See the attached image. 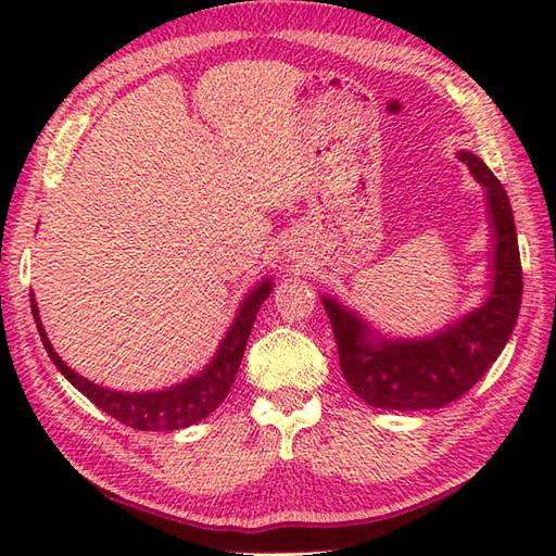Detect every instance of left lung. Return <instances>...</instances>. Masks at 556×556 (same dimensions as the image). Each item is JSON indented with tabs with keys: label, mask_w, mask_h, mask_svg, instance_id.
<instances>
[{
	"label": "left lung",
	"mask_w": 556,
	"mask_h": 556,
	"mask_svg": "<svg viewBox=\"0 0 556 556\" xmlns=\"http://www.w3.org/2000/svg\"><path fill=\"white\" fill-rule=\"evenodd\" d=\"M456 157L485 188L490 215V293L480 308L430 337L389 339L344 303L320 296L332 323L341 372L353 392L375 408H442L464 396L500 358L521 311L523 275L509 195L473 152L458 150Z\"/></svg>",
	"instance_id": "1"
}]
</instances>
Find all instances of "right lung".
<instances>
[{
    "label": "right lung",
    "mask_w": 556,
    "mask_h": 556,
    "mask_svg": "<svg viewBox=\"0 0 556 556\" xmlns=\"http://www.w3.org/2000/svg\"><path fill=\"white\" fill-rule=\"evenodd\" d=\"M271 291V277H265L260 285L248 293L241 301L239 313H236L233 323L229 325L227 334H224L215 356L198 375L188 377V380L160 389V392H116L110 387H100L96 382L86 380V377L71 370L68 365L56 356L50 339H47L45 327L40 323L38 303L30 293V308L35 317V327H38L42 344L50 353L56 370L62 372L66 380L74 384L83 396H88L92 404L110 413L112 418L128 425L134 430H181L188 425H195L207 418L224 399H227L229 389L233 384V377L239 372V365L243 358V351L251 337V329L255 323V315L260 311Z\"/></svg>",
    "instance_id": "obj_1"
}]
</instances>
